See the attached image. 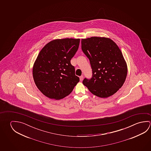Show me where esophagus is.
<instances>
[{
    "instance_id": "34e87169",
    "label": "esophagus",
    "mask_w": 151,
    "mask_h": 151,
    "mask_svg": "<svg viewBox=\"0 0 151 151\" xmlns=\"http://www.w3.org/2000/svg\"><path fill=\"white\" fill-rule=\"evenodd\" d=\"M79 78H80V81H82L83 80V79H84V76H80Z\"/></svg>"
}]
</instances>
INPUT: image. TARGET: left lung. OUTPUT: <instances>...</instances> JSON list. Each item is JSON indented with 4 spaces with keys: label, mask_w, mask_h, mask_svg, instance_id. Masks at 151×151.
<instances>
[{
    "label": "left lung",
    "mask_w": 151,
    "mask_h": 151,
    "mask_svg": "<svg viewBox=\"0 0 151 151\" xmlns=\"http://www.w3.org/2000/svg\"><path fill=\"white\" fill-rule=\"evenodd\" d=\"M81 43L93 71L91 79L85 78L83 84L100 98L114 95L123 85L127 74V66L121 50L107 37L82 39Z\"/></svg>",
    "instance_id": "1"
}]
</instances>
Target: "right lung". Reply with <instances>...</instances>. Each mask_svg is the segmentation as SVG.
Instances as JSON below:
<instances>
[{
    "label": "right lung",
    "mask_w": 151,
    "mask_h": 151,
    "mask_svg": "<svg viewBox=\"0 0 151 151\" xmlns=\"http://www.w3.org/2000/svg\"><path fill=\"white\" fill-rule=\"evenodd\" d=\"M79 42V38L56 39L40 51L32 67V76L38 89L45 96L63 99L79 82L70 60L78 50Z\"/></svg>",
    "instance_id": "1"
}]
</instances>
